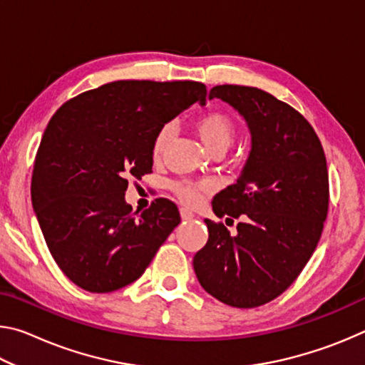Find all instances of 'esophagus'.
I'll use <instances>...</instances> for the list:
<instances>
[{
	"instance_id": "1",
	"label": "esophagus",
	"mask_w": 365,
	"mask_h": 365,
	"mask_svg": "<svg viewBox=\"0 0 365 365\" xmlns=\"http://www.w3.org/2000/svg\"><path fill=\"white\" fill-rule=\"evenodd\" d=\"M180 217H182V220H191L195 217V214L190 211V209H187V207H182L180 209Z\"/></svg>"
}]
</instances>
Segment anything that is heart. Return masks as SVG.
Segmentation results:
<instances>
[{
  "instance_id": "b5f03b06",
  "label": "heart",
  "mask_w": 365,
  "mask_h": 365,
  "mask_svg": "<svg viewBox=\"0 0 365 365\" xmlns=\"http://www.w3.org/2000/svg\"><path fill=\"white\" fill-rule=\"evenodd\" d=\"M195 130L201 138L206 150L212 154H224L233 145L237 138V123L224 110H209L195 120ZM172 137V127L163 125L153 140V158L159 159L168 148ZM175 196L183 205L195 206L201 201V197L207 191H211V185L206 182H177L172 185Z\"/></svg>"
}]
</instances>
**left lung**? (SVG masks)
I'll return each instance as SVG.
<instances>
[{
    "mask_svg": "<svg viewBox=\"0 0 365 365\" xmlns=\"http://www.w3.org/2000/svg\"><path fill=\"white\" fill-rule=\"evenodd\" d=\"M212 98L245 117L251 151L237 183L212 201L217 217H242L237 235L206 219L209 238L193 267L224 304L257 307L285 292L317 248L329 212L325 153L311 123L267 91L217 85Z\"/></svg>",
    "mask_w": 365,
    "mask_h": 365,
    "instance_id": "1",
    "label": "left lung"
}]
</instances>
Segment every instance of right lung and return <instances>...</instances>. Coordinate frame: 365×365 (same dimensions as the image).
I'll use <instances>...</instances> for the list:
<instances>
[{
	"instance_id": "1",
	"label": "right lung",
	"mask_w": 365,
	"mask_h": 365,
	"mask_svg": "<svg viewBox=\"0 0 365 365\" xmlns=\"http://www.w3.org/2000/svg\"><path fill=\"white\" fill-rule=\"evenodd\" d=\"M200 82L117 80L72 98L51 117L35 156L32 205L67 279L91 293L143 275L180 224L174 202L143 212L125 202L128 178L151 174L153 140L183 109L206 104Z\"/></svg>"
}]
</instances>
